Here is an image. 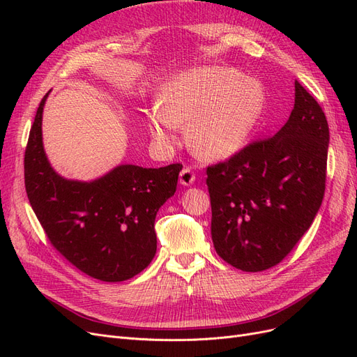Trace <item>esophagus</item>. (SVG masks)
<instances>
[{
    "instance_id": "34e87169",
    "label": "esophagus",
    "mask_w": 357,
    "mask_h": 357,
    "mask_svg": "<svg viewBox=\"0 0 357 357\" xmlns=\"http://www.w3.org/2000/svg\"><path fill=\"white\" fill-rule=\"evenodd\" d=\"M195 181V172L192 171V168L185 167L180 172V183L183 186H190L192 183Z\"/></svg>"
}]
</instances>
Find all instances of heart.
Listing matches in <instances>:
<instances>
[{
	"mask_svg": "<svg viewBox=\"0 0 357 357\" xmlns=\"http://www.w3.org/2000/svg\"><path fill=\"white\" fill-rule=\"evenodd\" d=\"M266 107L264 84L228 67H205L177 75L162 88L158 109L147 117L156 142L172 146L189 126L201 156L222 159L244 147Z\"/></svg>",
	"mask_w": 357,
	"mask_h": 357,
	"instance_id": "b5f03b06",
	"label": "heart"
}]
</instances>
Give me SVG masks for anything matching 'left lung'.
<instances>
[{"label": "left lung", "instance_id": "left-lung-1", "mask_svg": "<svg viewBox=\"0 0 357 357\" xmlns=\"http://www.w3.org/2000/svg\"><path fill=\"white\" fill-rule=\"evenodd\" d=\"M329 126L298 80L280 131L207 168L211 238L225 262L247 273L275 266L314 220L326 183Z\"/></svg>", "mask_w": 357, "mask_h": 357}]
</instances>
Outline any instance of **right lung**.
<instances>
[{"label":"right lung","mask_w":357,"mask_h":357,"mask_svg":"<svg viewBox=\"0 0 357 357\" xmlns=\"http://www.w3.org/2000/svg\"><path fill=\"white\" fill-rule=\"evenodd\" d=\"M41 100L25 150V188L49 241L70 264L101 282H125L152 262L155 219L174 195L181 164L119 165L93 181L67 180L43 147Z\"/></svg>","instance_id":"1"}]
</instances>
